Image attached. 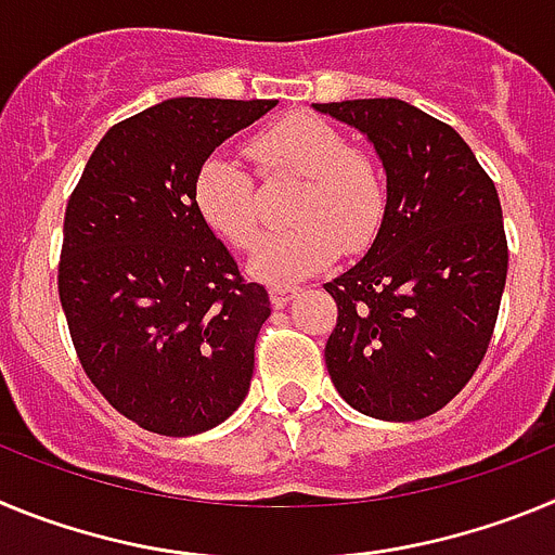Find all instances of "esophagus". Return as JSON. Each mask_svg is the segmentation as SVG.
Wrapping results in <instances>:
<instances>
[{"label": "esophagus", "mask_w": 555, "mask_h": 555, "mask_svg": "<svg viewBox=\"0 0 555 555\" xmlns=\"http://www.w3.org/2000/svg\"><path fill=\"white\" fill-rule=\"evenodd\" d=\"M269 297H272V306H274V308H283V306H286V302L294 297V288H288V286H274V288H269Z\"/></svg>", "instance_id": "esophagus-1"}]
</instances>
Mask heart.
I'll return each mask as SVG.
<instances>
[{"mask_svg":"<svg viewBox=\"0 0 555 555\" xmlns=\"http://www.w3.org/2000/svg\"><path fill=\"white\" fill-rule=\"evenodd\" d=\"M247 155L267 180L297 178L292 205L297 228L267 233L249 255V272L272 286H288L320 272L341 253H361L384 224L386 189L366 155L325 119L294 113L261 130ZM194 205L203 222L235 249H247L261 222L253 175L230 155L205 160L194 180Z\"/></svg>","mask_w":555,"mask_h":555,"instance_id":"heart-1","label":"heart"}]
</instances>
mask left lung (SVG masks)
Here are the masks:
<instances>
[{
  "label": "left lung",
  "instance_id": "1",
  "mask_svg": "<svg viewBox=\"0 0 555 555\" xmlns=\"http://www.w3.org/2000/svg\"><path fill=\"white\" fill-rule=\"evenodd\" d=\"M313 107L364 132L386 169L377 238L325 283L338 308L327 372L361 414L423 420L469 384L492 341L508 272L498 189L453 127L409 102Z\"/></svg>",
  "mask_w": 555,
  "mask_h": 555
}]
</instances>
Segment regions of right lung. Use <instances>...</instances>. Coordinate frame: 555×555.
<instances>
[{
	"label": "right lung",
	"mask_w": 555,
	"mask_h": 555,
	"mask_svg": "<svg viewBox=\"0 0 555 555\" xmlns=\"http://www.w3.org/2000/svg\"><path fill=\"white\" fill-rule=\"evenodd\" d=\"M278 100L178 96L113 125L63 219L57 294L88 380L160 436L217 428L249 391L269 294L203 222L208 155Z\"/></svg>",
	"instance_id": "1"
}]
</instances>
